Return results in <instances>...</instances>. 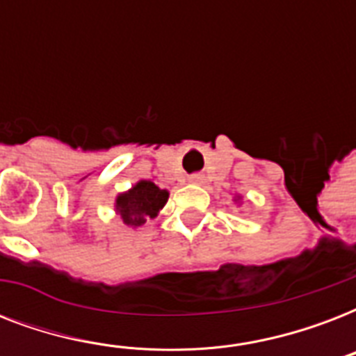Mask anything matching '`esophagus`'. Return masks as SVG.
<instances>
[{
	"instance_id": "1",
	"label": "esophagus",
	"mask_w": 356,
	"mask_h": 356,
	"mask_svg": "<svg viewBox=\"0 0 356 356\" xmlns=\"http://www.w3.org/2000/svg\"><path fill=\"white\" fill-rule=\"evenodd\" d=\"M188 181L192 184H203V183H205V177H203L201 173H194V175H190Z\"/></svg>"
}]
</instances>
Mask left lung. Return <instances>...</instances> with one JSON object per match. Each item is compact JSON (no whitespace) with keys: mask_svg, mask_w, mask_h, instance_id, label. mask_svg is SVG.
<instances>
[{"mask_svg":"<svg viewBox=\"0 0 356 356\" xmlns=\"http://www.w3.org/2000/svg\"><path fill=\"white\" fill-rule=\"evenodd\" d=\"M234 203H238V207L242 205V195H240V194L234 195Z\"/></svg>","mask_w":356,"mask_h":356,"instance_id":"1","label":"left lung"}]
</instances>
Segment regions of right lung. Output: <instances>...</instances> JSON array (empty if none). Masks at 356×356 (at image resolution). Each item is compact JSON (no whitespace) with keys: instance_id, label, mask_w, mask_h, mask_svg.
Segmentation results:
<instances>
[{"instance_id":"add662e5","label":"right lung","mask_w":356,"mask_h":356,"mask_svg":"<svg viewBox=\"0 0 356 356\" xmlns=\"http://www.w3.org/2000/svg\"><path fill=\"white\" fill-rule=\"evenodd\" d=\"M168 197H170L168 190L159 188L155 183L142 179L129 190L116 195L114 211L127 227L138 229L147 220L159 216V212L166 205Z\"/></svg>"}]
</instances>
